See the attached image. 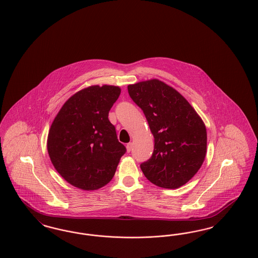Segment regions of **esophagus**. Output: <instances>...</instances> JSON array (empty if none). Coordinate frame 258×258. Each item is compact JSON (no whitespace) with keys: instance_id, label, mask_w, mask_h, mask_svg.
I'll use <instances>...</instances> for the list:
<instances>
[{"instance_id":"1","label":"esophagus","mask_w":258,"mask_h":258,"mask_svg":"<svg viewBox=\"0 0 258 258\" xmlns=\"http://www.w3.org/2000/svg\"><path fill=\"white\" fill-rule=\"evenodd\" d=\"M132 149H133V143H132V142L128 143V144H126V152H127V153H130V152L132 151Z\"/></svg>"}]
</instances>
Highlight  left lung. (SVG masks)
Here are the masks:
<instances>
[{"mask_svg": "<svg viewBox=\"0 0 258 258\" xmlns=\"http://www.w3.org/2000/svg\"><path fill=\"white\" fill-rule=\"evenodd\" d=\"M143 110L155 138L154 153L140 167L148 180L163 188H178L200 169L207 153L205 123L189 102L159 79L127 86Z\"/></svg>", "mask_w": 258, "mask_h": 258, "instance_id": "1", "label": "left lung"}]
</instances>
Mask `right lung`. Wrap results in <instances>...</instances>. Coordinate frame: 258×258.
<instances>
[{"label":"right lung","instance_id":"obj_1","mask_svg":"<svg viewBox=\"0 0 258 258\" xmlns=\"http://www.w3.org/2000/svg\"><path fill=\"white\" fill-rule=\"evenodd\" d=\"M120 87L93 85L75 93L56 115L47 137L55 169L75 187L98 189L112 180L125 147L108 119Z\"/></svg>","mask_w":258,"mask_h":258}]
</instances>
